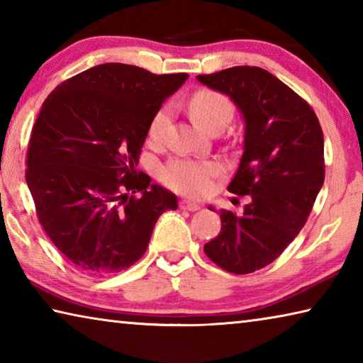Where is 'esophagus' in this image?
<instances>
[{
    "instance_id": "esophagus-1",
    "label": "esophagus",
    "mask_w": 363,
    "mask_h": 363,
    "mask_svg": "<svg viewBox=\"0 0 363 363\" xmlns=\"http://www.w3.org/2000/svg\"><path fill=\"white\" fill-rule=\"evenodd\" d=\"M179 206L181 210H186V211H199L201 208L199 203H195V201H190V200H181Z\"/></svg>"
}]
</instances>
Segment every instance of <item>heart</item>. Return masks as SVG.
<instances>
[{"label": "heart", "mask_w": 363, "mask_h": 363, "mask_svg": "<svg viewBox=\"0 0 363 363\" xmlns=\"http://www.w3.org/2000/svg\"><path fill=\"white\" fill-rule=\"evenodd\" d=\"M190 113L201 128L210 130L211 126L216 125L225 126L232 118L233 108L225 96L216 93V91L201 89L190 99ZM169 107L160 108L153 115L149 126L150 139L158 140L163 138L169 123ZM219 164L214 162L174 158L162 169V179L176 192L190 196H201L211 189L213 177L219 174Z\"/></svg>", "instance_id": "b5f03b06"}]
</instances>
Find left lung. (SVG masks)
<instances>
[{
    "mask_svg": "<svg viewBox=\"0 0 363 363\" xmlns=\"http://www.w3.org/2000/svg\"><path fill=\"white\" fill-rule=\"evenodd\" d=\"M196 79L243 116V155L229 192L251 196L242 214L219 210L223 227L205 253L227 272L251 274L277 259L304 227L325 179L323 133L309 104L259 67Z\"/></svg>",
    "mask_w": 363,
    "mask_h": 363,
    "instance_id": "1",
    "label": "left lung"
}]
</instances>
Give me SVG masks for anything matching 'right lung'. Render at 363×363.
Masks as SVG:
<instances>
[{
  "mask_svg": "<svg viewBox=\"0 0 363 363\" xmlns=\"http://www.w3.org/2000/svg\"><path fill=\"white\" fill-rule=\"evenodd\" d=\"M187 78L101 64L60 83L43 104L28 144L27 186L48 237L84 272L133 266L160 214L177 210L176 195L136 167L153 115Z\"/></svg>",
  "mask_w": 363,
  "mask_h": 363,
  "instance_id": "add662e5",
  "label": "right lung"
}]
</instances>
